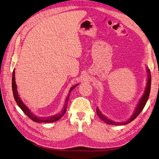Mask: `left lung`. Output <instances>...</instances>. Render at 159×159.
<instances>
[{
  "instance_id": "1",
  "label": "left lung",
  "mask_w": 159,
  "mask_h": 159,
  "mask_svg": "<svg viewBox=\"0 0 159 159\" xmlns=\"http://www.w3.org/2000/svg\"><path fill=\"white\" fill-rule=\"evenodd\" d=\"M147 73H148V81H147V87L145 91V93H144L143 97L141 98L140 101H139V102L135 109V111H134V112L131 118L125 122H114L111 121V120H109L107 117H105L104 115H102V113L100 112L99 109L97 108V109H96V113H97L99 117L106 123L110 124V125H127L133 121V120L135 119L139 114H140V113L143 109L144 107L145 106L146 103L149 97V94H150L151 84V71L148 69H147Z\"/></svg>"
}]
</instances>
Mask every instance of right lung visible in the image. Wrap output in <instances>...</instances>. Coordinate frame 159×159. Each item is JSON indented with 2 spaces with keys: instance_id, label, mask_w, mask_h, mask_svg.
Returning a JSON list of instances; mask_svg holds the SVG:
<instances>
[{
  "instance_id": "1",
  "label": "right lung",
  "mask_w": 159,
  "mask_h": 159,
  "mask_svg": "<svg viewBox=\"0 0 159 159\" xmlns=\"http://www.w3.org/2000/svg\"><path fill=\"white\" fill-rule=\"evenodd\" d=\"M14 70H13V73H12V92H13V95H14V98L15 99L16 102L17 103V105H18L20 108L22 110V111L25 113L27 116L30 118L32 121H34V122L36 123H53V122H55L57 120H59L61 118V117L63 116L64 115V113L66 111V109H67V106H68V100L70 98V92L71 91L73 90L77 85H76L74 87H72L70 90V92L69 94L68 95V97H67L66 99V103L64 105V107L63 110L61 111V112L60 113H57V115H54V116H51V117H36V115H34L30 111V109H28L26 105L23 103V102L21 101V99H20V98L18 97V94L17 92V88H16V81H15V77H14Z\"/></svg>"
}]
</instances>
